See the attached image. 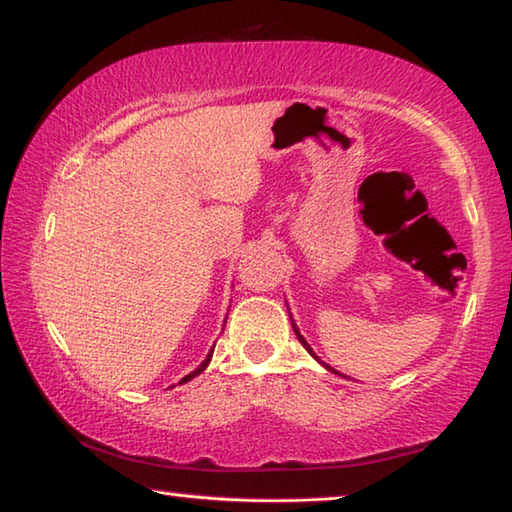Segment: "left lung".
I'll list each match as a JSON object with an SVG mask.
<instances>
[{
	"instance_id": "left-lung-1",
	"label": "left lung",
	"mask_w": 512,
	"mask_h": 512,
	"mask_svg": "<svg viewBox=\"0 0 512 512\" xmlns=\"http://www.w3.org/2000/svg\"><path fill=\"white\" fill-rule=\"evenodd\" d=\"M288 315H291V313H288ZM291 324H293V331H295V336H297V340H300V342H302V347H304L306 351H309V353H311V356H313L315 360H318V362H320V365H322L324 369H329V371H333V369H331L329 365H324V362H322V360H320L318 356H315V353H313V349H311V345H309V342H306V340H304V336H302V333H300V329H297V327H295V320H293V318H291ZM333 374H338V371H333Z\"/></svg>"
}]
</instances>
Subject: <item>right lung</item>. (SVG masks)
Returning <instances> with one entry per match:
<instances>
[{
	"mask_svg": "<svg viewBox=\"0 0 512 512\" xmlns=\"http://www.w3.org/2000/svg\"><path fill=\"white\" fill-rule=\"evenodd\" d=\"M212 351H215V347H212V349L208 351V356H206V360H203V362H201V365H199L197 369H194V371H190V374H188V376H183V378H181V383H179V385H183V383H188V380H192L194 376H199V374H201V371H203V369H206V367L210 365V360H212Z\"/></svg>",
	"mask_w": 512,
	"mask_h": 512,
	"instance_id": "1",
	"label": "right lung"
}]
</instances>
